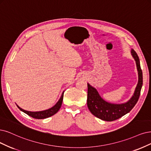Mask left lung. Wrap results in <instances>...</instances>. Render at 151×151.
I'll list each match as a JSON object with an SVG mask.
<instances>
[{
  "label": "left lung",
  "mask_w": 151,
  "mask_h": 151,
  "mask_svg": "<svg viewBox=\"0 0 151 151\" xmlns=\"http://www.w3.org/2000/svg\"><path fill=\"white\" fill-rule=\"evenodd\" d=\"M131 55L134 59L138 72V83L132 96L124 103L115 104L108 102L101 98L98 91L88 83L87 105L90 112L100 119L106 121H113L126 114L137 103L142 86V72L140 61L136 52L131 49Z\"/></svg>",
  "instance_id": "obj_1"
}]
</instances>
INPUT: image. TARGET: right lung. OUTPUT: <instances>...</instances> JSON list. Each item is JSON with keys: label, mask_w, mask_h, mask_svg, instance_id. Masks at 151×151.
Masks as SVG:
<instances>
[{"label": "right lung", "mask_w": 151, "mask_h": 151, "mask_svg": "<svg viewBox=\"0 0 151 151\" xmlns=\"http://www.w3.org/2000/svg\"><path fill=\"white\" fill-rule=\"evenodd\" d=\"M64 92L65 91H63L62 94H61V96L60 99L58 100V101L56 103L52 108L46 109V110L41 111H26V110L22 109L21 108H20L19 106L17 104V107L19 108V109H20L22 111H23L24 113L32 117V118H33L38 119L47 118H49V117L52 116L54 115L55 114L57 113L59 111V109H60L61 104H62V102H63Z\"/></svg>", "instance_id": "obj_1"}]
</instances>
